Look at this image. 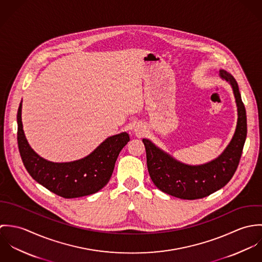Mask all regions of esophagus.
<instances>
[{
    "label": "esophagus",
    "mask_w": 262,
    "mask_h": 262,
    "mask_svg": "<svg viewBox=\"0 0 262 262\" xmlns=\"http://www.w3.org/2000/svg\"><path fill=\"white\" fill-rule=\"evenodd\" d=\"M135 132H136V134H142L143 132H144V130L143 129H140V128H137V129H135Z\"/></svg>",
    "instance_id": "34e87169"
}]
</instances>
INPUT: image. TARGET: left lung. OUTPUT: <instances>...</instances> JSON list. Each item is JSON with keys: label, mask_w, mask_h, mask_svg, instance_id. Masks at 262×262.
<instances>
[{"label": "left lung", "mask_w": 262, "mask_h": 262, "mask_svg": "<svg viewBox=\"0 0 262 262\" xmlns=\"http://www.w3.org/2000/svg\"><path fill=\"white\" fill-rule=\"evenodd\" d=\"M219 75L233 90L238 118L231 141L217 158L199 165L186 164L156 146L149 139H142L153 184L172 196L196 200L210 195L229 183L239 164L247 135L246 111L236 79L224 70H220Z\"/></svg>", "instance_id": "1"}]
</instances>
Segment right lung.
I'll return each mask as SVG.
<instances>
[{
  "mask_svg": "<svg viewBox=\"0 0 262 262\" xmlns=\"http://www.w3.org/2000/svg\"><path fill=\"white\" fill-rule=\"evenodd\" d=\"M21 115L22 101L17 113V140L27 171L38 184L66 199L93 194L105 187L111 179L120 151L130 140L129 134L122 132L105 139L83 158L53 162L31 148L23 130Z\"/></svg>",
  "mask_w": 262,
  "mask_h": 262,
  "instance_id": "1",
  "label": "right lung"
}]
</instances>
